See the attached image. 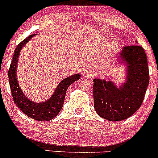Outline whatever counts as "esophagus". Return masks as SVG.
I'll use <instances>...</instances> for the list:
<instances>
[{"label": "esophagus", "instance_id": "esophagus-1", "mask_svg": "<svg viewBox=\"0 0 158 158\" xmlns=\"http://www.w3.org/2000/svg\"><path fill=\"white\" fill-rule=\"evenodd\" d=\"M85 76L87 78L93 77V76H94V72L93 70H91V69H85Z\"/></svg>", "mask_w": 158, "mask_h": 158}]
</instances>
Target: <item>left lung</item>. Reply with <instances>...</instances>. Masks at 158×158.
I'll return each instance as SVG.
<instances>
[{"mask_svg":"<svg viewBox=\"0 0 158 158\" xmlns=\"http://www.w3.org/2000/svg\"><path fill=\"white\" fill-rule=\"evenodd\" d=\"M121 58L127 63V82L117 89L112 82L93 80V100L96 113L110 121L129 118L142 105L150 81L147 57L141 46L124 47Z\"/></svg>","mask_w":158,"mask_h":158,"instance_id":"1","label":"left lung"}]
</instances>
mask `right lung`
I'll return each instance as SVG.
<instances>
[{"mask_svg":"<svg viewBox=\"0 0 158 158\" xmlns=\"http://www.w3.org/2000/svg\"><path fill=\"white\" fill-rule=\"evenodd\" d=\"M34 35H29L21 43H19L16 47L13 54V58L9 67V70H8L9 85H10L11 93H12L14 103L20 109V111H22V112L35 120L49 121L53 119L54 117H56L57 115L60 112L63 106L67 89L71 84L77 81L78 79H80L81 75L74 74L62 81L57 89H55L54 95L47 101L43 102V103H35L28 100L22 93L21 89L19 88V84L16 80V70L18 59H19V51L22 47Z\"/></svg>","mask_w":158,"mask_h":158,"instance_id":"1","label":"right lung"}]
</instances>
